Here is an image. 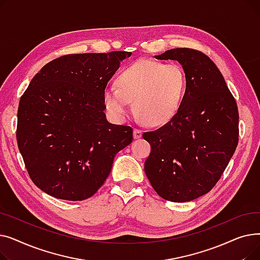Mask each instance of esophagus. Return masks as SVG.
Instances as JSON below:
<instances>
[{"mask_svg":"<svg viewBox=\"0 0 260 260\" xmlns=\"http://www.w3.org/2000/svg\"><path fill=\"white\" fill-rule=\"evenodd\" d=\"M142 137V131L135 128L134 129V138L135 139H140Z\"/></svg>","mask_w":260,"mask_h":260,"instance_id":"34e87169","label":"esophagus"}]
</instances>
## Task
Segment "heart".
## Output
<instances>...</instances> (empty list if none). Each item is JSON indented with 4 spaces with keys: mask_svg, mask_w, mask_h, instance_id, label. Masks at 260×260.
Listing matches in <instances>:
<instances>
[{
    "mask_svg": "<svg viewBox=\"0 0 260 260\" xmlns=\"http://www.w3.org/2000/svg\"><path fill=\"white\" fill-rule=\"evenodd\" d=\"M117 86H107L103 101L107 112L117 120H124L135 112L147 124L162 125L178 112L182 103L186 75L175 62L163 63L140 59L125 67L116 80Z\"/></svg>",
    "mask_w": 260,
    "mask_h": 260,
    "instance_id": "1",
    "label": "heart"
}]
</instances>
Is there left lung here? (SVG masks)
Here are the masks:
<instances>
[{
  "label": "left lung",
  "mask_w": 260,
  "mask_h": 260,
  "mask_svg": "<svg viewBox=\"0 0 260 260\" xmlns=\"http://www.w3.org/2000/svg\"><path fill=\"white\" fill-rule=\"evenodd\" d=\"M158 60L183 67L186 87L177 114L142 135L151 144L144 171L156 193L173 202L192 201L220 179L238 143V109L223 76L206 54L174 48Z\"/></svg>",
  "instance_id": "8db88e82"
}]
</instances>
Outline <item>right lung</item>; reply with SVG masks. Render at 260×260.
Listing matches in <instances>:
<instances>
[{"label": "right lung", "instance_id": "obj_1", "mask_svg": "<svg viewBox=\"0 0 260 260\" xmlns=\"http://www.w3.org/2000/svg\"><path fill=\"white\" fill-rule=\"evenodd\" d=\"M127 51L67 54L32 78L18 108L17 140L32 182L58 199L91 197L133 141L106 119L103 92Z\"/></svg>", "mask_w": 260, "mask_h": 260}]
</instances>
